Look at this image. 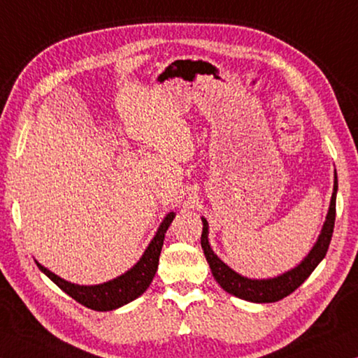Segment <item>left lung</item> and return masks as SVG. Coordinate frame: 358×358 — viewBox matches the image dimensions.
<instances>
[{
    "mask_svg": "<svg viewBox=\"0 0 358 358\" xmlns=\"http://www.w3.org/2000/svg\"><path fill=\"white\" fill-rule=\"evenodd\" d=\"M336 191H338V177L335 172V183H333L330 208H329V213H327V220L324 222L322 232H320L316 245L313 246L310 254L301 260L300 265H296L295 268L289 270L280 276L270 278V280H250V278L238 275L237 271H234L230 266L224 264L210 248L208 222L205 217H202L203 229H202L201 245L211 268V273H213L217 284H220L226 292L252 303H273L292 294L296 287H300L301 284L305 282L306 278L313 273L314 268L320 264V260L325 257L327 251H329V245L333 235V227H335Z\"/></svg>",
    "mask_w": 358,
    "mask_h": 358,
    "instance_id": "left-lung-1",
    "label": "left lung"
}]
</instances>
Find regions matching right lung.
Wrapping results in <instances>:
<instances>
[{
    "instance_id": "obj_1",
    "label": "right lung",
    "mask_w": 358,
    "mask_h": 358,
    "mask_svg": "<svg viewBox=\"0 0 358 358\" xmlns=\"http://www.w3.org/2000/svg\"><path fill=\"white\" fill-rule=\"evenodd\" d=\"M175 213L171 211L164 221L161 222L159 229L151 240L147 250H145L141 260L132 266L131 270L126 271L124 275L115 278L112 281H107L104 284H98V286H78V284H72L69 281H64L63 278L52 273L47 270L44 265L36 262L39 266L42 273H45L50 280L57 284V286L63 290V292L72 296L80 305L92 308L94 311H112L117 308L126 305L137 296H141L145 290L153 281L155 273L157 270V264H159V256L162 250V243H164V235L167 232L169 226L173 221Z\"/></svg>"
}]
</instances>
